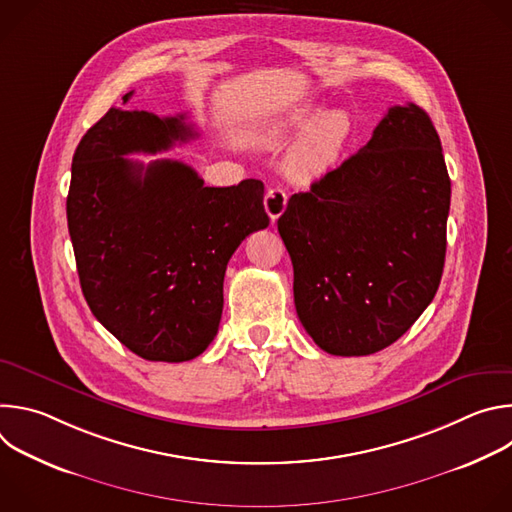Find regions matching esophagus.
<instances>
[{
    "instance_id": "obj_1",
    "label": "esophagus",
    "mask_w": 512,
    "mask_h": 512,
    "mask_svg": "<svg viewBox=\"0 0 512 512\" xmlns=\"http://www.w3.org/2000/svg\"><path fill=\"white\" fill-rule=\"evenodd\" d=\"M285 206H287V194L281 188H269L265 194V210L271 218V223H275L283 214Z\"/></svg>"
}]
</instances>
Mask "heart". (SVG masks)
<instances>
[{
    "instance_id": "obj_1",
    "label": "heart",
    "mask_w": 512,
    "mask_h": 512,
    "mask_svg": "<svg viewBox=\"0 0 512 512\" xmlns=\"http://www.w3.org/2000/svg\"><path fill=\"white\" fill-rule=\"evenodd\" d=\"M302 135L289 150L285 168L304 182L320 180L332 172L342 160L350 135L352 121L344 111H322L316 105H304L285 115L267 131V139L275 145Z\"/></svg>"
}]
</instances>
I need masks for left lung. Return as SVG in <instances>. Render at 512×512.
Returning a JSON list of instances; mask_svg holds the SVG:
<instances>
[{
    "mask_svg": "<svg viewBox=\"0 0 512 512\" xmlns=\"http://www.w3.org/2000/svg\"><path fill=\"white\" fill-rule=\"evenodd\" d=\"M450 196L440 135L409 103L289 198L277 231L294 263L298 318L322 350L379 352L423 314L444 271Z\"/></svg>",
    "mask_w": 512,
    "mask_h": 512,
    "instance_id": "obj_1",
    "label": "left lung"
}]
</instances>
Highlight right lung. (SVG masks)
<instances>
[{
  "instance_id": "1",
  "label": "right lung",
  "mask_w": 512,
  "mask_h": 512,
  "mask_svg": "<svg viewBox=\"0 0 512 512\" xmlns=\"http://www.w3.org/2000/svg\"><path fill=\"white\" fill-rule=\"evenodd\" d=\"M184 119L111 107L72 156L66 198L93 316L154 362H184L206 350L221 324L231 255L269 225L261 180L214 188L182 162L143 166L125 158L194 139L198 133Z\"/></svg>"
}]
</instances>
